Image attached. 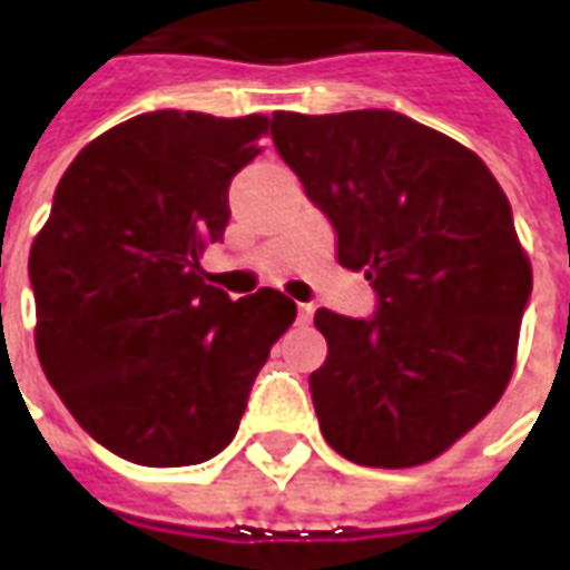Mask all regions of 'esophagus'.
Wrapping results in <instances>:
<instances>
[{
	"label": "esophagus",
	"instance_id": "obj_1",
	"mask_svg": "<svg viewBox=\"0 0 570 570\" xmlns=\"http://www.w3.org/2000/svg\"><path fill=\"white\" fill-rule=\"evenodd\" d=\"M314 317V305L311 302H298V323H311Z\"/></svg>",
	"mask_w": 570,
	"mask_h": 570
}]
</instances>
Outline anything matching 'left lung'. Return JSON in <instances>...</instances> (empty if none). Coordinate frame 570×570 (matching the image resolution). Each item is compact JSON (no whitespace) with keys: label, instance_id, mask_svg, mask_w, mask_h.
Wrapping results in <instances>:
<instances>
[{"label":"left lung","instance_id":"8db88e82","mask_svg":"<svg viewBox=\"0 0 570 570\" xmlns=\"http://www.w3.org/2000/svg\"><path fill=\"white\" fill-rule=\"evenodd\" d=\"M272 140L379 296L370 321L314 314L323 436L354 464H428L513 375L531 262L510 200L479 155L391 109L274 112Z\"/></svg>","mask_w":570,"mask_h":570}]
</instances>
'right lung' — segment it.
Returning <instances> with one entry per match:
<instances>
[{"label":"right lung","instance_id":"obj_1","mask_svg":"<svg viewBox=\"0 0 570 570\" xmlns=\"http://www.w3.org/2000/svg\"><path fill=\"white\" fill-rule=\"evenodd\" d=\"M268 118L146 112L69 164L32 240L36 351L72 419L142 466L210 461L235 440L249 387L296 305L204 284L232 176Z\"/></svg>","mask_w":570,"mask_h":570}]
</instances>
